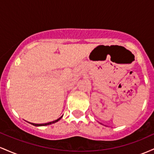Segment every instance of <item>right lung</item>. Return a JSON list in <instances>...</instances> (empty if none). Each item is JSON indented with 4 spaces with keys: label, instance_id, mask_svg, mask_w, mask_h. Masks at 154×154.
Masks as SVG:
<instances>
[{
    "label": "right lung",
    "instance_id": "1",
    "mask_svg": "<svg viewBox=\"0 0 154 154\" xmlns=\"http://www.w3.org/2000/svg\"><path fill=\"white\" fill-rule=\"evenodd\" d=\"M62 118V116H61V117H59V119H57L56 120H54V121L53 122H48V123H45V124H35V123H30L31 125H34V126H37V127H40V126H46V125H51V124H54L56 122H59L60 119Z\"/></svg>",
    "mask_w": 154,
    "mask_h": 154
}]
</instances>
